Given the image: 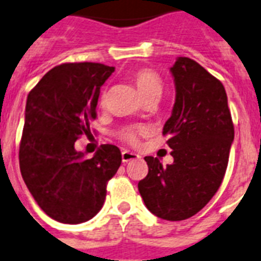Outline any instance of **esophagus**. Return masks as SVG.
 I'll use <instances>...</instances> for the list:
<instances>
[{
	"label": "esophagus",
	"mask_w": 261,
	"mask_h": 261,
	"mask_svg": "<svg viewBox=\"0 0 261 261\" xmlns=\"http://www.w3.org/2000/svg\"><path fill=\"white\" fill-rule=\"evenodd\" d=\"M122 157V163H128V161H132V160H137L140 159V156L137 153H133L130 150H124L121 153Z\"/></svg>",
	"instance_id": "1"
}]
</instances>
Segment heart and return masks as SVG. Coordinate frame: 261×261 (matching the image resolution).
Here are the masks:
<instances>
[{
    "mask_svg": "<svg viewBox=\"0 0 261 261\" xmlns=\"http://www.w3.org/2000/svg\"><path fill=\"white\" fill-rule=\"evenodd\" d=\"M135 84L139 90L140 96L143 97V100L150 98V97H157L160 98L163 93V80L157 74L154 70L148 68L140 69L135 74ZM101 104H104L105 94L101 96ZM140 129L136 126H126L121 130V139L128 141V143H136L137 141V135Z\"/></svg>",
    "mask_w": 261,
    "mask_h": 261,
    "instance_id": "heart-1",
    "label": "heart"
}]
</instances>
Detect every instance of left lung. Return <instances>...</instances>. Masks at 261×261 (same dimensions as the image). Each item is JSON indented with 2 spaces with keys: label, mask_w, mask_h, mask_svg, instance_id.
<instances>
[{
  "label": "left lung",
  "mask_w": 261,
  "mask_h": 261,
  "mask_svg": "<svg viewBox=\"0 0 261 261\" xmlns=\"http://www.w3.org/2000/svg\"><path fill=\"white\" fill-rule=\"evenodd\" d=\"M176 98L163 128L173 163L163 167L146 156L148 174L139 182L146 208L160 219L185 220L210 203L221 185L234 137L223 84L188 57L171 68Z\"/></svg>",
  "instance_id": "left-lung-1"
}]
</instances>
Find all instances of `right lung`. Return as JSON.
Instances as JSON below:
<instances>
[{
	"label": "right lung",
	"instance_id": "add662e5",
	"mask_svg": "<svg viewBox=\"0 0 261 261\" xmlns=\"http://www.w3.org/2000/svg\"><path fill=\"white\" fill-rule=\"evenodd\" d=\"M113 72V66L97 62L62 64L28 94L19 169L41 210L60 223L96 216L108 181L121 165L116 145H101L92 159L74 149L80 136L92 135L100 88Z\"/></svg>",
	"mask_w": 261,
	"mask_h": 261
}]
</instances>
